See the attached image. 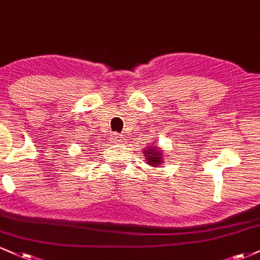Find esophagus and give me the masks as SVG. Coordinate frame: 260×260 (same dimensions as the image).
I'll return each instance as SVG.
<instances>
[{
	"instance_id": "34e87169",
	"label": "esophagus",
	"mask_w": 260,
	"mask_h": 260,
	"mask_svg": "<svg viewBox=\"0 0 260 260\" xmlns=\"http://www.w3.org/2000/svg\"><path fill=\"white\" fill-rule=\"evenodd\" d=\"M112 140H115V142H122V136H120V134H112Z\"/></svg>"
}]
</instances>
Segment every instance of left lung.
Returning a JSON list of instances; mask_svg holds the SVG:
<instances>
[{
    "label": "left lung",
    "mask_w": 260,
    "mask_h": 260,
    "mask_svg": "<svg viewBox=\"0 0 260 260\" xmlns=\"http://www.w3.org/2000/svg\"><path fill=\"white\" fill-rule=\"evenodd\" d=\"M143 154H144L143 156H144L148 165L156 168V166H160L164 164V153L161 148L157 147V145L150 144L149 147H147V149L143 150Z\"/></svg>",
    "instance_id": "left-lung-1"
}]
</instances>
